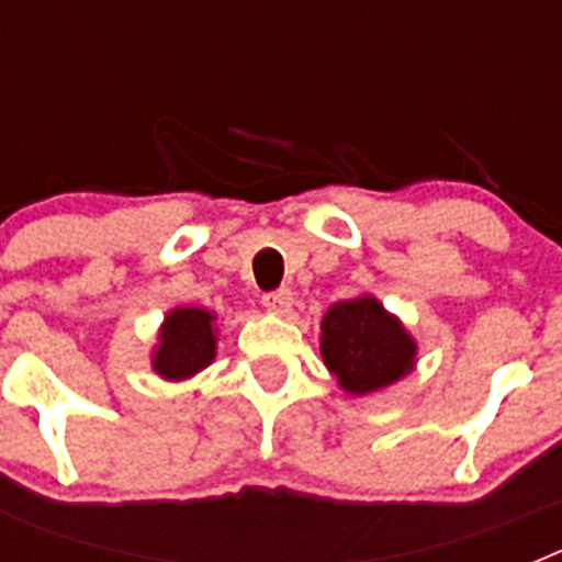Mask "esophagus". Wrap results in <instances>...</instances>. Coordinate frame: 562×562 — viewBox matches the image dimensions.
I'll list each match as a JSON object with an SVG mask.
<instances>
[{
  "label": "esophagus",
  "mask_w": 562,
  "mask_h": 562,
  "mask_svg": "<svg viewBox=\"0 0 562 562\" xmlns=\"http://www.w3.org/2000/svg\"><path fill=\"white\" fill-rule=\"evenodd\" d=\"M261 304H265L270 312H278V315H284V312H290V306H292V292L290 290L265 292V297H261Z\"/></svg>",
  "instance_id": "esophagus-1"
}]
</instances>
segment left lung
<instances>
[{
	"mask_svg": "<svg viewBox=\"0 0 562 562\" xmlns=\"http://www.w3.org/2000/svg\"><path fill=\"white\" fill-rule=\"evenodd\" d=\"M326 369L349 394L380 391L414 369L416 342L374 297H355L331 306L324 317Z\"/></svg>",
	"mask_w": 562,
	"mask_h": 562,
	"instance_id": "obj_1",
	"label": "left lung"
}]
</instances>
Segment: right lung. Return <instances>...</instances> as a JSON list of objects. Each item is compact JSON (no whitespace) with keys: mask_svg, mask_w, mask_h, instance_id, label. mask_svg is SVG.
<instances>
[{"mask_svg":"<svg viewBox=\"0 0 562 562\" xmlns=\"http://www.w3.org/2000/svg\"><path fill=\"white\" fill-rule=\"evenodd\" d=\"M213 315L196 306H182L166 317L160 349L154 351V371L166 380H186L196 374L216 355Z\"/></svg>","mask_w":562,"mask_h":562,"instance_id":"add662e5","label":"right lung"}]
</instances>
